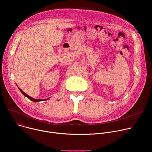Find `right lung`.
<instances>
[{"label": "right lung", "mask_w": 152, "mask_h": 152, "mask_svg": "<svg viewBox=\"0 0 152 152\" xmlns=\"http://www.w3.org/2000/svg\"><path fill=\"white\" fill-rule=\"evenodd\" d=\"M19 90H20V91L22 93V94L25 96H26V97H27L28 99H29L31 100H32V101H33V102H40V101H42V100H48L49 98H48V99H34V98H32V97H30L29 96H28L27 94H26L25 92H23L22 90H21V89H20L19 88Z\"/></svg>", "instance_id": "right-lung-1"}]
</instances>
